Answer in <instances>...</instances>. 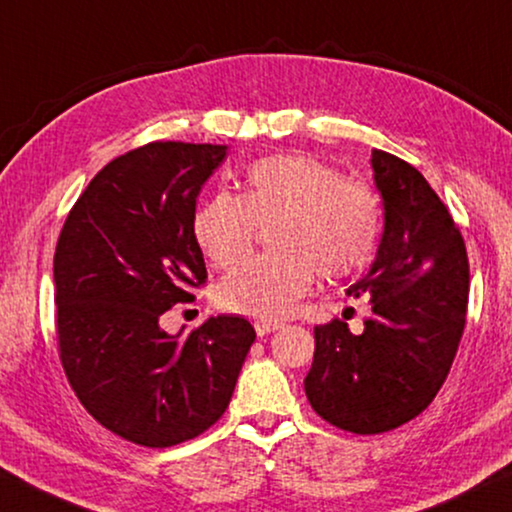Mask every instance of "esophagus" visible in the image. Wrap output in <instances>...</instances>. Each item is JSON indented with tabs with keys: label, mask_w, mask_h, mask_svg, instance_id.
<instances>
[{
	"label": "esophagus",
	"mask_w": 512,
	"mask_h": 512,
	"mask_svg": "<svg viewBox=\"0 0 512 512\" xmlns=\"http://www.w3.org/2000/svg\"><path fill=\"white\" fill-rule=\"evenodd\" d=\"M254 327H256V334H258V336H265V334L274 332V329H279L277 322H256Z\"/></svg>",
	"instance_id": "34e87169"
}]
</instances>
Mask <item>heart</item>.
I'll return each mask as SVG.
<instances>
[{
	"label": "heart",
	"mask_w": 512,
	"mask_h": 512,
	"mask_svg": "<svg viewBox=\"0 0 512 512\" xmlns=\"http://www.w3.org/2000/svg\"><path fill=\"white\" fill-rule=\"evenodd\" d=\"M270 226L272 254L251 258L217 283L219 309L281 320L309 293L316 274L341 281L359 272L382 233V199L318 157H265L247 171L245 194L219 192L194 217V238L212 263L231 267Z\"/></svg>",
	"instance_id": "obj_1"
}]
</instances>
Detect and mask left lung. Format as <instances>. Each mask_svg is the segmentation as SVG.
Wrapping results in <instances>:
<instances>
[{"label": "left lung", "mask_w": 512, "mask_h": 512, "mask_svg": "<svg viewBox=\"0 0 512 512\" xmlns=\"http://www.w3.org/2000/svg\"><path fill=\"white\" fill-rule=\"evenodd\" d=\"M384 231L371 270L348 295L371 300L364 332L332 320L313 329L304 391L332 426L377 435L419 416L442 389L465 332V240L428 180L400 157L373 151Z\"/></svg>", "instance_id": "obj_1"}]
</instances>
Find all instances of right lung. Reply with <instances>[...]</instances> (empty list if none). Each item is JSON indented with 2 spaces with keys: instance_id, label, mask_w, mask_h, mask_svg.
Returning a JSON list of instances; mask_svg holds the SVG:
<instances>
[{
  "instance_id": "1",
  "label": "right lung",
  "mask_w": 512,
  "mask_h": 512,
  "mask_svg": "<svg viewBox=\"0 0 512 512\" xmlns=\"http://www.w3.org/2000/svg\"><path fill=\"white\" fill-rule=\"evenodd\" d=\"M226 146L153 141L100 169L54 251L59 357L100 426L148 448L199 437L231 403L256 332L240 316L183 336L160 318L192 302L208 272L196 196Z\"/></svg>"
}]
</instances>
